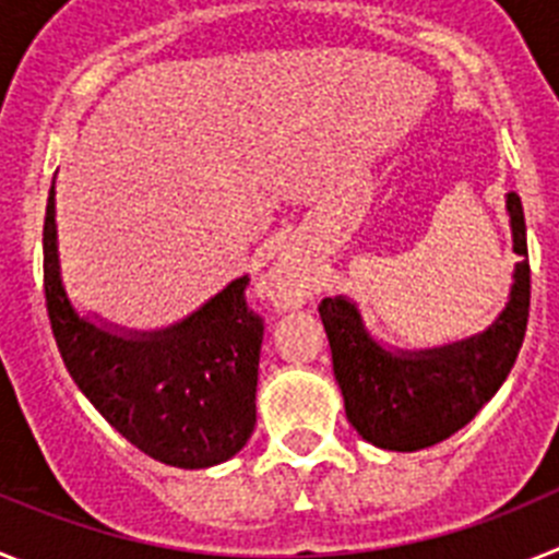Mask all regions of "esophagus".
Instances as JSON below:
<instances>
[{
    "mask_svg": "<svg viewBox=\"0 0 559 559\" xmlns=\"http://www.w3.org/2000/svg\"><path fill=\"white\" fill-rule=\"evenodd\" d=\"M260 294H263L271 305H276V308H290V305H296L302 299V285H299L294 271L285 269V265H276V269H271L269 274L263 276Z\"/></svg>",
    "mask_w": 559,
    "mask_h": 559,
    "instance_id": "esophagus-1",
    "label": "esophagus"
}]
</instances>
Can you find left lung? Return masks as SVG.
Here are the masks:
<instances>
[{
  "label": "left lung",
  "mask_w": 559,
  "mask_h": 559,
  "mask_svg": "<svg viewBox=\"0 0 559 559\" xmlns=\"http://www.w3.org/2000/svg\"><path fill=\"white\" fill-rule=\"evenodd\" d=\"M507 215L512 249L526 257V224L515 192H507ZM319 316L355 431L386 451H423L467 426L510 374L530 319V260L515 265L510 302L496 322L445 347L412 353L380 344L347 296L324 299Z\"/></svg>",
  "instance_id": "1"
}]
</instances>
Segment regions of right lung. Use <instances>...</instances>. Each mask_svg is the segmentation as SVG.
Returning <instances> with one entry per match:
<instances>
[{"mask_svg":"<svg viewBox=\"0 0 559 559\" xmlns=\"http://www.w3.org/2000/svg\"><path fill=\"white\" fill-rule=\"evenodd\" d=\"M237 276L187 319L126 330L81 316L61 280L56 187L44 218V294L58 349L88 403L156 462L199 471L235 456L257 423L263 322Z\"/></svg>","mask_w":559,"mask_h":559,"instance_id":"obj_1","label":"right lung"}]
</instances>
